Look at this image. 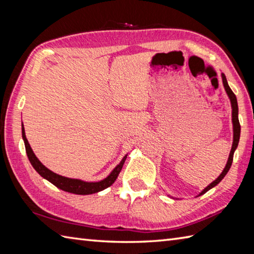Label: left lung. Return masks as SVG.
I'll use <instances>...</instances> for the list:
<instances>
[{
	"label": "left lung",
	"mask_w": 254,
	"mask_h": 254,
	"mask_svg": "<svg viewBox=\"0 0 254 254\" xmlns=\"http://www.w3.org/2000/svg\"><path fill=\"white\" fill-rule=\"evenodd\" d=\"M223 77V83H224V87L226 89V91H227V94L229 96L230 98V101H231V107H233V124H234V143H233V147H231V150H230V154H229V158H228V161H227V165H226L224 171L220 174V176L217 178L216 180L213 181L212 183L208 187H206L204 189V190L202 191V193L199 194V195H202V194H204L205 192H207L208 190H210V189L214 188L216 185H218V183L222 181L224 179V177L227 175L228 170L230 169L231 167V164H233V159H234V153L235 150L237 148V146H238V143H239V138H240V123H239V119H238V104H237V98H236V95L233 93V90L230 89L229 85L227 83V79H226V76L223 74L222 75Z\"/></svg>",
	"instance_id": "8db88e82"
}]
</instances>
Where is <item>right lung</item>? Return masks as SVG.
I'll return each mask as SVG.
<instances>
[{
    "label": "right lung",
    "mask_w": 254,
    "mask_h": 254,
    "mask_svg": "<svg viewBox=\"0 0 254 254\" xmlns=\"http://www.w3.org/2000/svg\"><path fill=\"white\" fill-rule=\"evenodd\" d=\"M21 134H23V139L25 143V147H26V153L27 156H28V159L30 161V164L34 167L35 170L39 174L42 178H45L48 181H50L52 185H55L57 188L61 189L63 191H66L69 193H74V194H82V195H86V194H93L97 193L99 191L105 190V189L109 188L113 182L116 181L118 178L119 174L122 169V167L124 165V161L127 159V156H124L123 159L120 161L115 169L112 170L111 174L108 176L106 179L99 182H85L82 180H77V179H69V178L62 177L60 175H57L55 172H52L42 165L39 159L36 157V155L32 152V149L30 147V145L27 141L26 135H25V128L24 126L21 124Z\"/></svg>",
    "instance_id": "right-lung-1"
}]
</instances>
